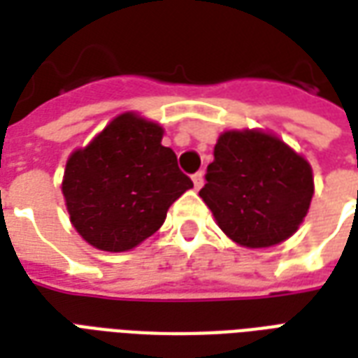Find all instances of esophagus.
Masks as SVG:
<instances>
[{"instance_id":"1","label":"esophagus","mask_w":358,"mask_h":358,"mask_svg":"<svg viewBox=\"0 0 358 358\" xmlns=\"http://www.w3.org/2000/svg\"><path fill=\"white\" fill-rule=\"evenodd\" d=\"M192 180H194L195 189H199V187L203 186V182H205V180H203V172H195L194 176H192Z\"/></svg>"}]
</instances>
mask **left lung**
<instances>
[{
  "instance_id": "obj_1",
  "label": "left lung",
  "mask_w": 358,
  "mask_h": 358,
  "mask_svg": "<svg viewBox=\"0 0 358 358\" xmlns=\"http://www.w3.org/2000/svg\"><path fill=\"white\" fill-rule=\"evenodd\" d=\"M205 180L201 199L218 226L248 248L287 240L315 194L307 161L284 141L257 130L222 134Z\"/></svg>"
}]
</instances>
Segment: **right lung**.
Instances as JSON below:
<instances>
[{"label": "right lung", "mask_w": 358, "mask_h": 358, "mask_svg": "<svg viewBox=\"0 0 358 358\" xmlns=\"http://www.w3.org/2000/svg\"><path fill=\"white\" fill-rule=\"evenodd\" d=\"M163 128L132 113L117 117L65 169L71 222L103 251H128L163 226L166 210L194 182L178 169Z\"/></svg>", "instance_id": "1"}]
</instances>
